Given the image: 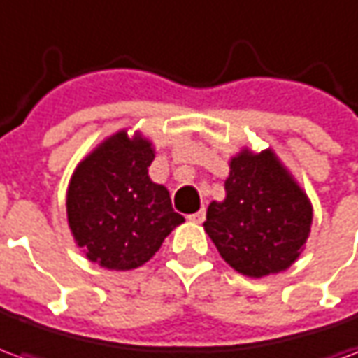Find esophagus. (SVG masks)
<instances>
[{
    "instance_id": "esophagus-1",
    "label": "esophagus",
    "mask_w": 358,
    "mask_h": 358,
    "mask_svg": "<svg viewBox=\"0 0 358 358\" xmlns=\"http://www.w3.org/2000/svg\"><path fill=\"white\" fill-rule=\"evenodd\" d=\"M189 220H192V222H195V224H201L203 220H205V209H201V210H197V213H194V215H189Z\"/></svg>"
}]
</instances>
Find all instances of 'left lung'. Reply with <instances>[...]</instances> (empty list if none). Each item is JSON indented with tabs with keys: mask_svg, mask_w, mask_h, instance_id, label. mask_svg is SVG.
<instances>
[{
	"mask_svg": "<svg viewBox=\"0 0 358 358\" xmlns=\"http://www.w3.org/2000/svg\"><path fill=\"white\" fill-rule=\"evenodd\" d=\"M224 189L203 224L220 257L249 278L289 268L308 240L313 205L276 153L241 149L230 159Z\"/></svg>",
	"mask_w": 358,
	"mask_h": 358,
	"instance_id": "8db88e82",
	"label": "left lung"
}]
</instances>
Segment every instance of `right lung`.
I'll list each match as a JSON object with an SVG mask.
<instances>
[{"instance_id":"obj_1","label":"right lung","mask_w":358,"mask_h":358,"mask_svg":"<svg viewBox=\"0 0 358 358\" xmlns=\"http://www.w3.org/2000/svg\"><path fill=\"white\" fill-rule=\"evenodd\" d=\"M153 143L140 132L113 134L82 159L66 189V218L76 245L107 270H132L155 255L184 222L169 189L149 178Z\"/></svg>"}]
</instances>
